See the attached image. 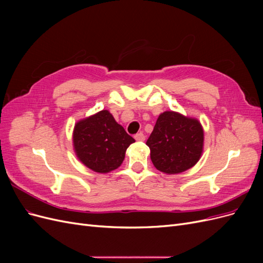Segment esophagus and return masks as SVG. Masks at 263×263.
<instances>
[{"label": "esophagus", "instance_id": "esophagus-1", "mask_svg": "<svg viewBox=\"0 0 263 263\" xmlns=\"http://www.w3.org/2000/svg\"><path fill=\"white\" fill-rule=\"evenodd\" d=\"M135 139H136L137 141H144L145 140V135L142 133H138L135 135Z\"/></svg>", "mask_w": 263, "mask_h": 263}]
</instances>
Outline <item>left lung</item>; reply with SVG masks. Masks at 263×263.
<instances>
[{
  "mask_svg": "<svg viewBox=\"0 0 263 263\" xmlns=\"http://www.w3.org/2000/svg\"><path fill=\"white\" fill-rule=\"evenodd\" d=\"M146 145L156 169L177 174L191 169L200 160L204 130L196 118L166 110L159 115Z\"/></svg>",
  "mask_w": 263,
  "mask_h": 263,
  "instance_id": "obj_1",
  "label": "left lung"
}]
</instances>
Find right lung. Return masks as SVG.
I'll use <instances>...</instances> for the list:
<instances>
[{
    "label": "right lung",
    "mask_w": 263,
    "mask_h": 263,
    "mask_svg": "<svg viewBox=\"0 0 263 263\" xmlns=\"http://www.w3.org/2000/svg\"><path fill=\"white\" fill-rule=\"evenodd\" d=\"M133 142L135 139L107 109L81 119L73 129V148L78 159L98 173L117 169Z\"/></svg>",
    "instance_id": "1"
}]
</instances>
